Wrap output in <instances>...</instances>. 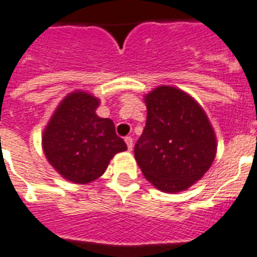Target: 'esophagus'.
Wrapping results in <instances>:
<instances>
[{
  "label": "esophagus",
  "instance_id": "1",
  "mask_svg": "<svg viewBox=\"0 0 257 257\" xmlns=\"http://www.w3.org/2000/svg\"><path fill=\"white\" fill-rule=\"evenodd\" d=\"M125 143H126V146H128V150L132 151L133 150V139L131 136L125 137Z\"/></svg>",
  "mask_w": 257,
  "mask_h": 257
}]
</instances>
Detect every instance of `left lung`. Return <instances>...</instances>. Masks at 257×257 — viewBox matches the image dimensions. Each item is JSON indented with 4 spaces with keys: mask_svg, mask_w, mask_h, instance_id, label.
<instances>
[{
    "mask_svg": "<svg viewBox=\"0 0 257 257\" xmlns=\"http://www.w3.org/2000/svg\"><path fill=\"white\" fill-rule=\"evenodd\" d=\"M144 101L147 122L135 146L137 164L156 189L187 190L214 160V129L198 102L176 87L159 86Z\"/></svg>",
    "mask_w": 257,
    "mask_h": 257,
    "instance_id": "obj_1",
    "label": "left lung"
}]
</instances>
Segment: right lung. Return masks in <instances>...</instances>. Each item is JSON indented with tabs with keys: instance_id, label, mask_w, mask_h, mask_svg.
Instances as JSON below:
<instances>
[{
	"instance_id": "1",
	"label": "right lung",
	"mask_w": 257,
	"mask_h": 257,
	"mask_svg": "<svg viewBox=\"0 0 257 257\" xmlns=\"http://www.w3.org/2000/svg\"><path fill=\"white\" fill-rule=\"evenodd\" d=\"M99 99L76 90L64 97L48 121L42 143L47 160L72 183L95 181L110 159L126 150L110 118L98 117Z\"/></svg>"
}]
</instances>
